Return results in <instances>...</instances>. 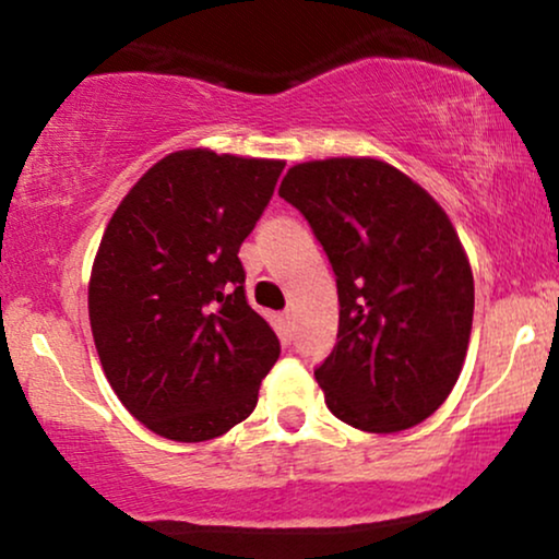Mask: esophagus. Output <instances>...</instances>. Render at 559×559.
<instances>
[{"mask_svg":"<svg viewBox=\"0 0 559 559\" xmlns=\"http://www.w3.org/2000/svg\"><path fill=\"white\" fill-rule=\"evenodd\" d=\"M280 325H282V331H285V333L293 331V310H282Z\"/></svg>","mask_w":559,"mask_h":559,"instance_id":"1","label":"esophagus"}]
</instances>
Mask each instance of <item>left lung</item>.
<instances>
[{
	"instance_id": "8db88e82",
	"label": "left lung",
	"mask_w": 559,
	"mask_h": 559,
	"mask_svg": "<svg viewBox=\"0 0 559 559\" xmlns=\"http://www.w3.org/2000/svg\"><path fill=\"white\" fill-rule=\"evenodd\" d=\"M280 198L310 223L336 274V346L316 367L329 411L372 433L426 421L462 372L475 310L447 213L377 158L297 164Z\"/></svg>"
}]
</instances>
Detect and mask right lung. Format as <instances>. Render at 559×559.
I'll list each match as a JSON object with an SVG mask.
<instances>
[{
    "instance_id": "right-lung-1",
    "label": "right lung",
    "mask_w": 559,
    "mask_h": 559,
    "mask_svg": "<svg viewBox=\"0 0 559 559\" xmlns=\"http://www.w3.org/2000/svg\"><path fill=\"white\" fill-rule=\"evenodd\" d=\"M282 169L177 151L107 223L90 280L94 346L115 395L158 437L215 439L257 408L280 338L246 300L238 249Z\"/></svg>"
}]
</instances>
